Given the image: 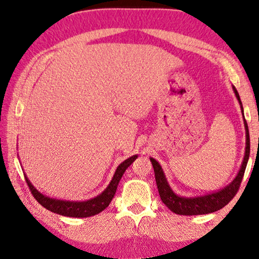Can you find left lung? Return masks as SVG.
Returning <instances> with one entry per match:
<instances>
[{"mask_svg": "<svg viewBox=\"0 0 259 259\" xmlns=\"http://www.w3.org/2000/svg\"><path fill=\"white\" fill-rule=\"evenodd\" d=\"M232 90L235 92V95L240 105V109L243 113V120H244V127H245V153H244L243 162L240 165V168L238 173H237L236 178L232 180L229 185H226L223 189L218 191H213L212 193L204 194V196H194V197H185L179 196L173 192L171 186L168 185L167 179H166L165 173L162 171L161 166L159 162L153 158H150V160L153 165L154 168V176L155 182H157L159 196H160L162 203L167 206L172 212L177 214L183 215H197V214H207L212 213L221 210L228 205L233 197L236 196L237 191L239 189L240 183H242L244 172H245L247 160H249L250 155V136H249V127H247L246 120L244 118V109L242 101H240L239 94L235 86H232Z\"/></svg>", "mask_w": 259, "mask_h": 259, "instance_id": "obj_1", "label": "left lung"}]
</instances>
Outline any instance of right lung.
I'll return each mask as SVG.
<instances>
[{
	"label": "right lung",
	"instance_id": "right-lung-1",
	"mask_svg": "<svg viewBox=\"0 0 259 259\" xmlns=\"http://www.w3.org/2000/svg\"><path fill=\"white\" fill-rule=\"evenodd\" d=\"M138 158V155H132L128 159H126L125 161H122L118 167L115 169L114 176L111 180V183L108 184V186L99 194V196L92 198V199L83 200V201H70V200H61V199H55V198H51L42 194L40 191L36 190L34 187L33 184L30 183V180L28 179L27 176H24L26 182L29 186L35 199L40 203L42 206L47 208V210L54 212V213L66 215V217H73V218H87L92 217L100 213L101 211H104L106 207L108 206L111 203L113 197L116 192V187L119 185L120 179L127 167L132 164V162Z\"/></svg>",
	"mask_w": 259,
	"mask_h": 259
}]
</instances>
